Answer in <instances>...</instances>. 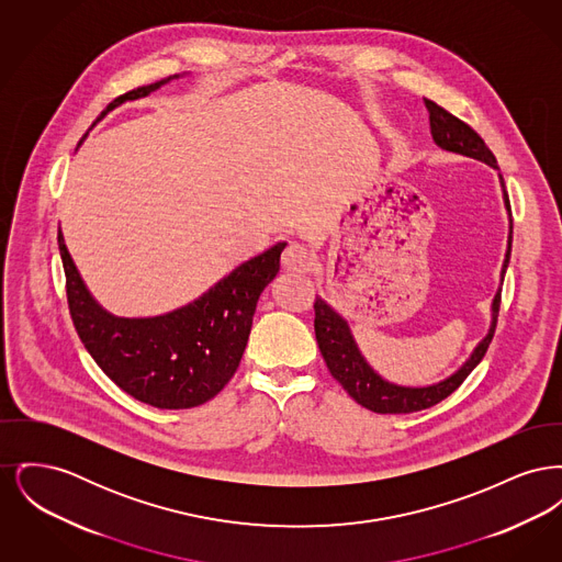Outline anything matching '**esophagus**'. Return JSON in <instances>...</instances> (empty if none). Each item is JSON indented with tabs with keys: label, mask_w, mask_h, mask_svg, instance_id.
I'll list each match as a JSON object with an SVG mask.
<instances>
[{
	"label": "esophagus",
	"mask_w": 562,
	"mask_h": 562,
	"mask_svg": "<svg viewBox=\"0 0 562 562\" xmlns=\"http://www.w3.org/2000/svg\"><path fill=\"white\" fill-rule=\"evenodd\" d=\"M282 266L293 271H310L314 266V255L301 241H289L282 252Z\"/></svg>",
	"instance_id": "obj_1"
}]
</instances>
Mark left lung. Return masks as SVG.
Returning <instances> with one entry per match:
<instances>
[{
    "label": "left lung",
    "mask_w": 562,
    "mask_h": 562,
    "mask_svg": "<svg viewBox=\"0 0 562 562\" xmlns=\"http://www.w3.org/2000/svg\"><path fill=\"white\" fill-rule=\"evenodd\" d=\"M424 103L429 111V126H431V136L436 140V145H440L447 151L470 156V158L486 161L488 166L497 168V160H495L493 151L486 147V143L482 140L481 134L476 133L472 126H468L465 122H461L459 117H454L453 113H449L447 109L436 105L434 101L424 99ZM502 186H504V179H502ZM504 191H506V186H504ZM506 206L509 211L508 193H506ZM509 250H512V240L508 241V255H506L502 273H506V268H508ZM499 305H502V291L495 294V301H493L491 330L479 344V348L474 349L472 358L449 379H445L436 385H429V387H401V385L383 381L367 364L360 349L356 348L353 337L349 333L348 322L344 321L337 312H333L330 305H326L321 296H316V301H314V312H316L314 330H316V341H318V348H321L322 358H324L328 371L341 383V387L353 401L373 413H381V415H387V413L406 415V413H417V411H424V408L445 401L465 381V376L476 369V364L481 362L488 349V344L493 341V333H495L497 316H499Z\"/></svg>",
    "instance_id": "obj_1"
}]
</instances>
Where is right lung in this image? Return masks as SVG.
Masks as SVG:
<instances>
[{
  "instance_id": "add662e5",
  "label": "right lung",
  "mask_w": 562,
  "mask_h": 562,
  "mask_svg": "<svg viewBox=\"0 0 562 562\" xmlns=\"http://www.w3.org/2000/svg\"><path fill=\"white\" fill-rule=\"evenodd\" d=\"M164 81L117 97L109 109L147 97ZM278 241L244 261L209 293L158 318H113L86 291L58 229L67 303L78 337L109 379L156 408H191L214 398L240 367L259 294L280 269Z\"/></svg>"
}]
</instances>
